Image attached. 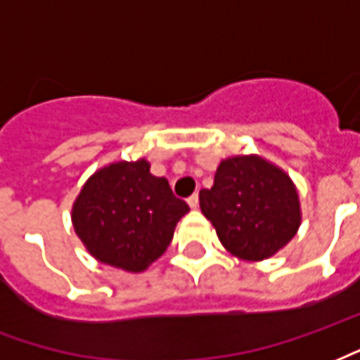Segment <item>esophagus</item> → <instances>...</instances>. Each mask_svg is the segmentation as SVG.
<instances>
[{
	"label": "esophagus",
	"instance_id": "1",
	"mask_svg": "<svg viewBox=\"0 0 360 360\" xmlns=\"http://www.w3.org/2000/svg\"><path fill=\"white\" fill-rule=\"evenodd\" d=\"M187 202H188V206L193 207V210H196V207H198V194L196 193L191 194V196L187 198Z\"/></svg>",
	"mask_w": 360,
	"mask_h": 360
}]
</instances>
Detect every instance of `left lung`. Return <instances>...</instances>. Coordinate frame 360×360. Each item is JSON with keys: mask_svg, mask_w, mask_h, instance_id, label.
<instances>
[{"mask_svg": "<svg viewBox=\"0 0 360 360\" xmlns=\"http://www.w3.org/2000/svg\"><path fill=\"white\" fill-rule=\"evenodd\" d=\"M200 210L221 244L248 262L275 255L294 238L302 221L292 179L259 156L223 160L214 187L200 191Z\"/></svg>", "mask_w": 360, "mask_h": 360, "instance_id": "obj_1", "label": "left lung"}]
</instances>
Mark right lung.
Listing matches in <instances>:
<instances>
[{
	"mask_svg": "<svg viewBox=\"0 0 360 360\" xmlns=\"http://www.w3.org/2000/svg\"><path fill=\"white\" fill-rule=\"evenodd\" d=\"M188 204L154 177L146 160L116 162L85 183L72 207L74 229L98 262L139 273L164 254Z\"/></svg>",
	"mask_w": 360,
	"mask_h": 360,
	"instance_id": "1",
	"label": "right lung"
}]
</instances>
